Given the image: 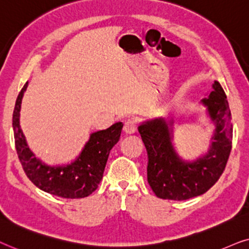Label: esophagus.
I'll use <instances>...</instances> for the list:
<instances>
[{"mask_svg":"<svg viewBox=\"0 0 249 249\" xmlns=\"http://www.w3.org/2000/svg\"><path fill=\"white\" fill-rule=\"evenodd\" d=\"M135 130H137V124H135L134 121H132V119H127V121L124 123L125 133H127V134L134 133Z\"/></svg>","mask_w":249,"mask_h":249,"instance_id":"1","label":"esophagus"}]
</instances>
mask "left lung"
<instances>
[{"instance_id":"left-lung-1","label":"left lung","mask_w":249,"mask_h":249,"mask_svg":"<svg viewBox=\"0 0 249 249\" xmlns=\"http://www.w3.org/2000/svg\"><path fill=\"white\" fill-rule=\"evenodd\" d=\"M214 91L201 100L214 122L215 133L208 152L195 161L178 157L172 143V125L164 118L143 122L138 127L148 154V183L158 198L187 200L200 196L216 183L223 173L232 148V124L223 89L217 81Z\"/></svg>"}]
</instances>
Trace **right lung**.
Wrapping results in <instances>:
<instances>
[{"label":"right lung","instance_id":"1","mask_svg":"<svg viewBox=\"0 0 249 249\" xmlns=\"http://www.w3.org/2000/svg\"><path fill=\"white\" fill-rule=\"evenodd\" d=\"M27 85L26 83L18 94L12 115L16 150L26 175L36 187L53 196L71 199L88 197L102 180L109 152L119 140L123 124L115 123L107 130L92 133L81 155L71 164L49 166L31 151L20 128L21 100Z\"/></svg>","mask_w":249,"mask_h":249}]
</instances>
